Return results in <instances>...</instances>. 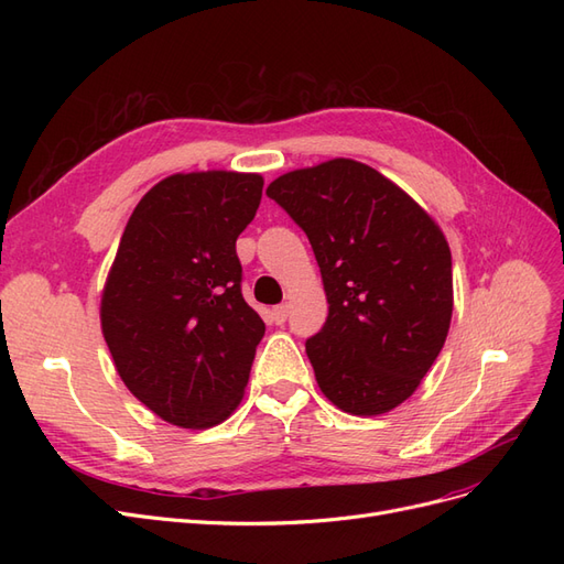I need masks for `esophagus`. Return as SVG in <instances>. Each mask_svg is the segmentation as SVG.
Masks as SVG:
<instances>
[{
  "instance_id": "esophagus-1",
  "label": "esophagus",
  "mask_w": 564,
  "mask_h": 564,
  "mask_svg": "<svg viewBox=\"0 0 564 564\" xmlns=\"http://www.w3.org/2000/svg\"><path fill=\"white\" fill-rule=\"evenodd\" d=\"M270 317H272V322H275V324H284L286 317H289V305L286 303L275 305V308L270 311Z\"/></svg>"
}]
</instances>
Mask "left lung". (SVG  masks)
<instances>
[{"mask_svg": "<svg viewBox=\"0 0 564 564\" xmlns=\"http://www.w3.org/2000/svg\"><path fill=\"white\" fill-rule=\"evenodd\" d=\"M308 235L329 315L305 340L315 379L338 409L377 416L419 388L452 322V251L435 220L377 169L332 160L272 181Z\"/></svg>", "mask_w": 564, "mask_h": 564, "instance_id": "1", "label": "left lung"}]
</instances>
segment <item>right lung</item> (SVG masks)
<instances>
[{"mask_svg":"<svg viewBox=\"0 0 564 564\" xmlns=\"http://www.w3.org/2000/svg\"><path fill=\"white\" fill-rule=\"evenodd\" d=\"M261 193L259 174L169 176L135 204L119 242L100 301L106 344L124 386L181 429L230 416L265 334L235 251Z\"/></svg>","mask_w":564,"mask_h":564,"instance_id":"1","label":"right lung"}]
</instances>
